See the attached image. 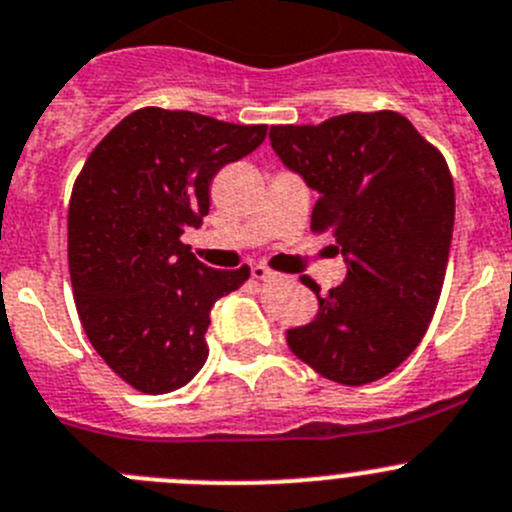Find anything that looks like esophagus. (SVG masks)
Listing matches in <instances>:
<instances>
[{"mask_svg":"<svg viewBox=\"0 0 512 512\" xmlns=\"http://www.w3.org/2000/svg\"><path fill=\"white\" fill-rule=\"evenodd\" d=\"M251 271H253V279H259V281H274L276 279L274 271L266 269L264 264H256Z\"/></svg>","mask_w":512,"mask_h":512,"instance_id":"1","label":"esophagus"}]
</instances>
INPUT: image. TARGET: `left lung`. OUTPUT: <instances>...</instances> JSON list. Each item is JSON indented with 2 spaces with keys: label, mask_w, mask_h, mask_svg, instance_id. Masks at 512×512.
<instances>
[{
  "label": "left lung",
  "mask_w": 512,
  "mask_h": 512,
  "mask_svg": "<svg viewBox=\"0 0 512 512\" xmlns=\"http://www.w3.org/2000/svg\"><path fill=\"white\" fill-rule=\"evenodd\" d=\"M269 140L316 191L311 228L332 233L347 264L344 284L316 291L319 314L286 342L332 382H377L415 352L440 299L455 226L445 158L389 110L274 125Z\"/></svg>",
  "instance_id": "obj_1"
}]
</instances>
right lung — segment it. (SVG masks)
I'll list each match as a JSON object with an SVG mask.
<instances>
[{
    "mask_svg": "<svg viewBox=\"0 0 512 512\" xmlns=\"http://www.w3.org/2000/svg\"><path fill=\"white\" fill-rule=\"evenodd\" d=\"M264 138L266 125L143 107L75 180L67 253L77 314L107 367L140 392H173L201 372L213 304L248 281V266L211 269L180 236L208 216L213 175Z\"/></svg>",
    "mask_w": 512,
    "mask_h": 512,
    "instance_id": "add662e5",
    "label": "right lung"
}]
</instances>
